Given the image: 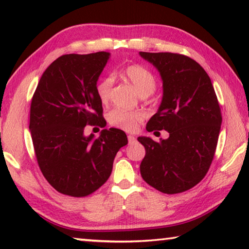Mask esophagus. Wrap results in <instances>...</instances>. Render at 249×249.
<instances>
[{
  "mask_svg": "<svg viewBox=\"0 0 249 249\" xmlns=\"http://www.w3.org/2000/svg\"><path fill=\"white\" fill-rule=\"evenodd\" d=\"M127 138H128V142H129V144H133V142H136V137L133 136V135H128Z\"/></svg>",
  "mask_w": 249,
  "mask_h": 249,
  "instance_id": "obj_1",
  "label": "esophagus"
}]
</instances>
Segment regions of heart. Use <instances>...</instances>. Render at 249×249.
Returning <instances> with one entry per match:
<instances>
[{"label": "heart", "mask_w": 249, "mask_h": 249, "mask_svg": "<svg viewBox=\"0 0 249 249\" xmlns=\"http://www.w3.org/2000/svg\"><path fill=\"white\" fill-rule=\"evenodd\" d=\"M124 78L133 84V87L140 93L141 96H148L151 94L156 88V78L154 73L146 67L141 65H129L123 70ZM114 78L107 75L100 80L96 83L95 92L101 103L107 104L109 98ZM108 123L114 127L133 132L137 128L138 124L144 120V115L137 111H125V109H113L107 115Z\"/></svg>", "instance_id": "heart-1"}]
</instances>
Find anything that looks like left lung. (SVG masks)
I'll use <instances>...</instances> for the list:
<instances>
[{"instance_id": "1", "label": "left lung", "mask_w": 249, "mask_h": 249, "mask_svg": "<svg viewBox=\"0 0 249 249\" xmlns=\"http://www.w3.org/2000/svg\"><path fill=\"white\" fill-rule=\"evenodd\" d=\"M159 71L162 100L147 123L148 132L165 129L167 140H137L146 155L141 175L167 195L184 192L204 178L215 154L222 115L205 70L190 57L172 53H140Z\"/></svg>"}]
</instances>
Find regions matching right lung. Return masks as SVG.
Instances as JSON below:
<instances>
[{
    "instance_id": "1",
    "label": "right lung",
    "mask_w": 249,
    "mask_h": 249,
    "mask_svg": "<svg viewBox=\"0 0 249 249\" xmlns=\"http://www.w3.org/2000/svg\"><path fill=\"white\" fill-rule=\"evenodd\" d=\"M108 58L107 52L64 54L45 70L33 95L29 130L37 162L62 195L81 197L98 190L128 142L119 128L103 129L98 138L84 135L87 125H107L95 87Z\"/></svg>"
}]
</instances>
